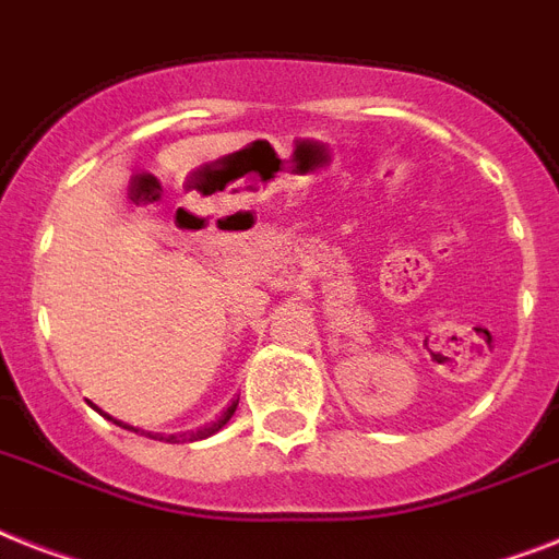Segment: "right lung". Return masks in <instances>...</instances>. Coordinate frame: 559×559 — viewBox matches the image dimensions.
Masks as SVG:
<instances>
[{
  "mask_svg": "<svg viewBox=\"0 0 559 559\" xmlns=\"http://www.w3.org/2000/svg\"><path fill=\"white\" fill-rule=\"evenodd\" d=\"M235 407H238V399H235L233 405L226 407L224 413H221V419L212 421V425H203L201 430H192V433H180V437H177V433H171V437H152V433H148V437H152V439H163V442H198V439L212 437V433H217V430L224 428L226 421L233 419ZM108 419H111V416H108ZM115 421H117V419H115ZM117 425H122V421H117ZM122 428H129V425H122ZM129 430H131V428H129Z\"/></svg>",
  "mask_w": 559,
  "mask_h": 559,
  "instance_id": "obj_1",
  "label": "right lung"
}]
</instances>
